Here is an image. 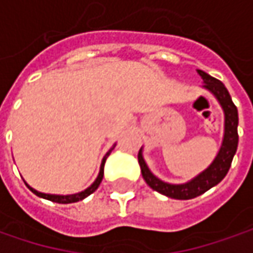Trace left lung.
<instances>
[{
	"label": "left lung",
	"instance_id": "8db88e82",
	"mask_svg": "<svg viewBox=\"0 0 253 253\" xmlns=\"http://www.w3.org/2000/svg\"><path fill=\"white\" fill-rule=\"evenodd\" d=\"M198 73L204 81V89L214 94L215 99L218 100V103L224 110V137L214 161L203 172L195 175L190 181L184 184H170L160 180L159 177H156L150 171L143 157V147L138 151V164L141 169V175L144 181L148 184V187L174 200L195 198L208 191L210 188L215 187L218 182L222 181L231 167V163L238 148V109L234 105L229 92L226 90V87L221 81L210 76L204 71H198Z\"/></svg>",
	"mask_w": 253,
	"mask_h": 253
}]
</instances>
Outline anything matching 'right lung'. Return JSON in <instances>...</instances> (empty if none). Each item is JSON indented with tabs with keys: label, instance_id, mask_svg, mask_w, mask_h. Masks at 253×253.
<instances>
[{
	"label": "right lung",
	"instance_id": "right-lung-1",
	"mask_svg": "<svg viewBox=\"0 0 253 253\" xmlns=\"http://www.w3.org/2000/svg\"><path fill=\"white\" fill-rule=\"evenodd\" d=\"M116 146V144H115ZM115 146L110 148L107 153L105 154V157L102 160V164H100V170H99V174H97V177H96V180L93 181V184L90 185V187H87L86 190H83L81 192H76V194H69V195H58V194H45V192H39L37 191L35 188H32V187H29L27 182V187L31 190V191L34 192L35 195H38L41 198H45V200H49V201H53V203H58V204H72V203H78V201H82L84 200L87 195H90L92 192H94L97 190V187L100 185V182L103 180V169H105V163L106 159L109 157V154L112 153V150L115 148Z\"/></svg>",
	"mask_w": 253,
	"mask_h": 253
}]
</instances>
